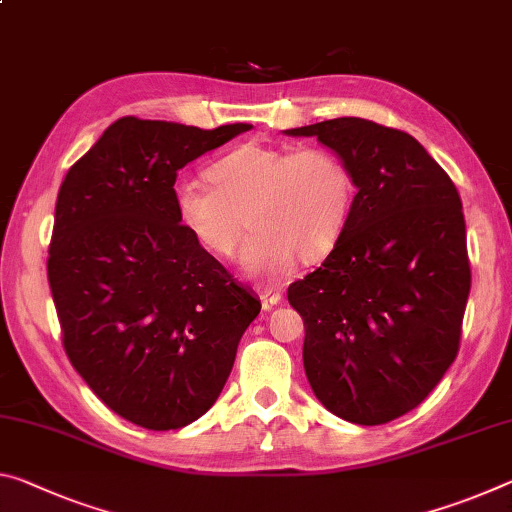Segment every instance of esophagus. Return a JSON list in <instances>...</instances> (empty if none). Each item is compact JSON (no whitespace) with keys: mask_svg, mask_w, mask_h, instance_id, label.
Instances as JSON below:
<instances>
[{"mask_svg":"<svg viewBox=\"0 0 512 512\" xmlns=\"http://www.w3.org/2000/svg\"><path fill=\"white\" fill-rule=\"evenodd\" d=\"M259 300H262V307H264V310L269 312V310H273L275 305L280 303V300H282V294H280V291H275V289H264L262 294H259Z\"/></svg>","mask_w":512,"mask_h":512,"instance_id":"esophagus-1","label":"esophagus"}]
</instances>
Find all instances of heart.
I'll return each mask as SVG.
<instances>
[{
  "instance_id": "heart-1",
  "label": "heart",
  "mask_w": 512,
  "mask_h": 512,
  "mask_svg": "<svg viewBox=\"0 0 512 512\" xmlns=\"http://www.w3.org/2000/svg\"><path fill=\"white\" fill-rule=\"evenodd\" d=\"M209 182L173 189L177 221L207 253L230 257L243 227L248 273L285 278L298 262L326 257L348 225L355 182L346 161L326 148H271L246 143L216 159Z\"/></svg>"
}]
</instances>
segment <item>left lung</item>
Segmentation results:
<instances>
[{
	"label": "left lung",
	"mask_w": 512,
	"mask_h": 512,
	"mask_svg": "<svg viewBox=\"0 0 512 512\" xmlns=\"http://www.w3.org/2000/svg\"><path fill=\"white\" fill-rule=\"evenodd\" d=\"M287 134L316 136L358 186L342 239L287 291L305 321L307 380L332 415L387 424L415 410L458 355L472 289L460 193L401 129L335 118Z\"/></svg>",
	"instance_id": "left-lung-1"
}]
</instances>
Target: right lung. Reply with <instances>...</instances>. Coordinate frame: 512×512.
Returning <instances> with one entry per match:
<instances>
[{
  "label": "right lung",
  "mask_w": 512,
  "mask_h": 512,
  "mask_svg": "<svg viewBox=\"0 0 512 512\" xmlns=\"http://www.w3.org/2000/svg\"><path fill=\"white\" fill-rule=\"evenodd\" d=\"M253 125L125 116L70 166L47 257L63 348L109 410L148 431L216 403L262 310L177 221V170Z\"/></svg>",
  "instance_id": "add662e5"
}]
</instances>
